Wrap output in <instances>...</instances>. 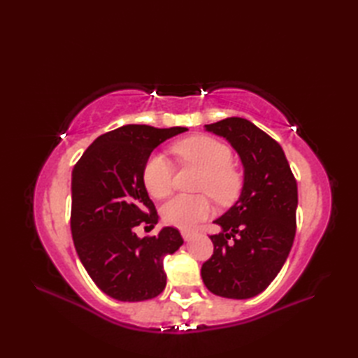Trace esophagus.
Wrapping results in <instances>:
<instances>
[{
	"instance_id": "34e87169",
	"label": "esophagus",
	"mask_w": 358,
	"mask_h": 358,
	"mask_svg": "<svg viewBox=\"0 0 358 358\" xmlns=\"http://www.w3.org/2000/svg\"><path fill=\"white\" fill-rule=\"evenodd\" d=\"M195 232H192V231H181V237L185 238V241H189L191 238H194L195 237Z\"/></svg>"
}]
</instances>
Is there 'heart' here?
I'll return each instance as SVG.
<instances>
[{
  "label": "heart",
  "mask_w": 358,
  "mask_h": 358,
  "mask_svg": "<svg viewBox=\"0 0 358 358\" xmlns=\"http://www.w3.org/2000/svg\"><path fill=\"white\" fill-rule=\"evenodd\" d=\"M172 152L181 163L203 171L196 189L210 194L220 204H229L237 199L243 175L232 163L234 154L229 144L209 135H194L175 143ZM173 166L163 154H152L143 167V181L148 192L155 199H164L173 189ZM212 212L208 195H177L163 206V218L180 229H192Z\"/></svg>",
  "instance_id": "1"
}]
</instances>
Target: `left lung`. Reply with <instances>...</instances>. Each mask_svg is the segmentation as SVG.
Segmentation results:
<instances>
[{
  "label": "left lung",
  "mask_w": 358,
  "mask_h": 358,
  "mask_svg": "<svg viewBox=\"0 0 358 358\" xmlns=\"http://www.w3.org/2000/svg\"><path fill=\"white\" fill-rule=\"evenodd\" d=\"M238 152L245 167L238 201L215 220L214 254L201 266L204 285L224 299L263 292L283 268L295 237L296 181L280 144L249 120L231 117L206 124Z\"/></svg>",
  "instance_id": "obj_1"
}]
</instances>
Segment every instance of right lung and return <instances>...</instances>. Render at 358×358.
<instances>
[{"mask_svg":"<svg viewBox=\"0 0 358 358\" xmlns=\"http://www.w3.org/2000/svg\"><path fill=\"white\" fill-rule=\"evenodd\" d=\"M186 131L146 124L118 127L98 136L73 167V245L90 278L112 299L143 301L166 287L163 258L183 245V238L171 226L154 237H136V226L158 223L143 167L158 144Z\"/></svg>","mask_w":358,"mask_h":358,"instance_id":"right-lung-1","label":"right lung"}]
</instances>
